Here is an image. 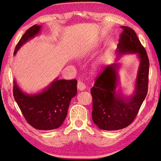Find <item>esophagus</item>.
Listing matches in <instances>:
<instances>
[{
  "label": "esophagus",
  "mask_w": 161,
  "mask_h": 161,
  "mask_svg": "<svg viewBox=\"0 0 161 161\" xmlns=\"http://www.w3.org/2000/svg\"><path fill=\"white\" fill-rule=\"evenodd\" d=\"M77 89L80 91H84V89H86L85 84H84L83 82H81V81H78V83H77Z\"/></svg>",
  "instance_id": "obj_1"
}]
</instances>
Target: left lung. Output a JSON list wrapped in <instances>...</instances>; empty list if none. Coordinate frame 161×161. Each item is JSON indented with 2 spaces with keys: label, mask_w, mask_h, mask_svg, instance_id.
Segmentation results:
<instances>
[{
  "label": "left lung",
  "mask_w": 161,
  "mask_h": 161,
  "mask_svg": "<svg viewBox=\"0 0 161 161\" xmlns=\"http://www.w3.org/2000/svg\"><path fill=\"white\" fill-rule=\"evenodd\" d=\"M121 28L123 32L117 45V55L120 58L124 54H136L139 64L130 95H124L119 86L118 62L105 67L91 89L92 119L100 129L105 130L122 129L131 124L148 92L149 61L146 51L133 29L126 26Z\"/></svg>",
  "instance_id": "1"
}]
</instances>
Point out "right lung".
Listing matches in <instances>:
<instances>
[{
    "label": "right lung",
    "mask_w": 161,
    "mask_h": 161,
    "mask_svg": "<svg viewBox=\"0 0 161 161\" xmlns=\"http://www.w3.org/2000/svg\"><path fill=\"white\" fill-rule=\"evenodd\" d=\"M41 25H35L25 32L16 45L14 56L20 47L41 32ZM76 80L54 79L37 93L24 92L15 80L13 96L28 123L36 129L53 130L62 126L66 118L71 99L77 94Z\"/></svg>",
    "instance_id": "obj_1"
}]
</instances>
